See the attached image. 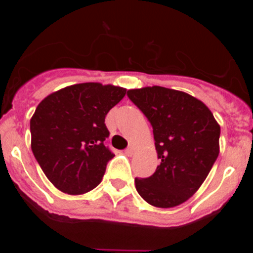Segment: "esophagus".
I'll return each instance as SVG.
<instances>
[{
    "instance_id": "esophagus-1",
    "label": "esophagus",
    "mask_w": 253,
    "mask_h": 253,
    "mask_svg": "<svg viewBox=\"0 0 253 253\" xmlns=\"http://www.w3.org/2000/svg\"><path fill=\"white\" fill-rule=\"evenodd\" d=\"M134 149L133 148H128V149H125V154H126V156H133L134 154Z\"/></svg>"
}]
</instances>
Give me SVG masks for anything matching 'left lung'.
I'll return each instance as SVG.
<instances>
[{"instance_id": "left-lung-1", "label": "left lung", "mask_w": 253, "mask_h": 253, "mask_svg": "<svg viewBox=\"0 0 253 253\" xmlns=\"http://www.w3.org/2000/svg\"><path fill=\"white\" fill-rule=\"evenodd\" d=\"M148 118L161 162L148 178H135L148 204L173 208L200 189L219 154L220 125L203 101L184 91L148 86L128 91Z\"/></svg>"}]
</instances>
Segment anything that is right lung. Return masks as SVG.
<instances>
[{
	"label": "right lung",
	"instance_id": "right-lung-1",
	"mask_svg": "<svg viewBox=\"0 0 253 253\" xmlns=\"http://www.w3.org/2000/svg\"><path fill=\"white\" fill-rule=\"evenodd\" d=\"M126 88L99 82L67 86L40 101L30 119L31 151L62 193L82 195L101 182L114 157L105 147L106 114Z\"/></svg>",
	"mask_w": 253,
	"mask_h": 253
}]
</instances>
